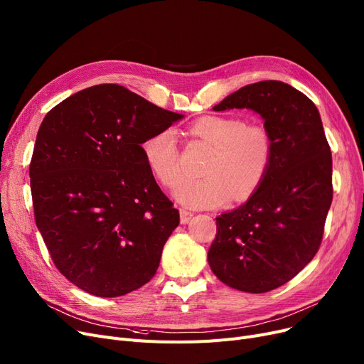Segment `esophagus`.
<instances>
[{
	"instance_id": "1",
	"label": "esophagus",
	"mask_w": 364,
	"mask_h": 364,
	"mask_svg": "<svg viewBox=\"0 0 364 364\" xmlns=\"http://www.w3.org/2000/svg\"><path fill=\"white\" fill-rule=\"evenodd\" d=\"M193 217V213L192 211H187V210H180V221L183 225L188 223L191 221V218Z\"/></svg>"
}]
</instances>
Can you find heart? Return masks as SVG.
<instances>
[{
	"instance_id": "heart-1",
	"label": "heart",
	"mask_w": 364,
	"mask_h": 364,
	"mask_svg": "<svg viewBox=\"0 0 364 364\" xmlns=\"http://www.w3.org/2000/svg\"><path fill=\"white\" fill-rule=\"evenodd\" d=\"M213 147L202 178H186L173 198L191 208H217L228 200H245L260 186L271 164V135L260 124H245L236 116H202L188 129ZM143 154L153 176L164 186L181 178L180 150L172 129H161L143 143Z\"/></svg>"
}]
</instances>
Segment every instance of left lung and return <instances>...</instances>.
<instances>
[{
  "label": "left lung",
  "mask_w": 364,
  "mask_h": 364,
  "mask_svg": "<svg viewBox=\"0 0 364 364\" xmlns=\"http://www.w3.org/2000/svg\"><path fill=\"white\" fill-rule=\"evenodd\" d=\"M233 108L264 120L272 156L256 192L215 218L208 263L226 286L266 293L296 277L320 248L333 198L331 153L317 107L287 83L247 85L213 107Z\"/></svg>",
  "instance_id": "left-lung-1"
}]
</instances>
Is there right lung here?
Instances as JSON below:
<instances>
[{
    "label": "right lung",
    "mask_w": 364,
    "mask_h": 364,
    "mask_svg": "<svg viewBox=\"0 0 364 364\" xmlns=\"http://www.w3.org/2000/svg\"><path fill=\"white\" fill-rule=\"evenodd\" d=\"M183 117L123 86L98 85L43 119L29 165L36 223L78 289L117 297L154 277L180 214L141 144Z\"/></svg>",
    "instance_id": "1"
}]
</instances>
